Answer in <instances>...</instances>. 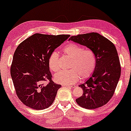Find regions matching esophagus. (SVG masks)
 <instances>
[{
    "mask_svg": "<svg viewBox=\"0 0 131 131\" xmlns=\"http://www.w3.org/2000/svg\"><path fill=\"white\" fill-rule=\"evenodd\" d=\"M63 86H66V87H67V88H74L75 87V85H62Z\"/></svg>",
    "mask_w": 131,
    "mask_h": 131,
    "instance_id": "1",
    "label": "esophagus"
}]
</instances>
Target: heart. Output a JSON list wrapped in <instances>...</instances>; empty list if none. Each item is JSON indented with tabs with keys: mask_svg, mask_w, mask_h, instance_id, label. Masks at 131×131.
I'll use <instances>...</instances> for the list:
<instances>
[{
	"mask_svg": "<svg viewBox=\"0 0 131 131\" xmlns=\"http://www.w3.org/2000/svg\"><path fill=\"white\" fill-rule=\"evenodd\" d=\"M64 53L71 59L69 67L71 69L61 71L54 75V81L65 85L74 84L80 77L85 79L93 74L96 67V58L94 53L88 49H84L78 45L69 43L63 48ZM48 64L51 71L59 70V54L54 51L49 57Z\"/></svg>",
	"mask_w": 131,
	"mask_h": 131,
	"instance_id": "heart-1",
	"label": "heart"
}]
</instances>
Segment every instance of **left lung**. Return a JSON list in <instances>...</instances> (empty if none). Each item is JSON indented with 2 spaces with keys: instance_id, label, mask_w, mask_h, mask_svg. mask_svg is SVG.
<instances>
[{
  "instance_id": "obj_1",
  "label": "left lung",
  "mask_w": 131,
  "mask_h": 131,
  "mask_svg": "<svg viewBox=\"0 0 131 131\" xmlns=\"http://www.w3.org/2000/svg\"><path fill=\"white\" fill-rule=\"evenodd\" d=\"M68 40L86 46L96 58L93 74L84 83L79 85L83 94L76 99L77 104L86 109L104 106L113 97L121 75V65L115 46L96 32L72 36Z\"/></svg>"
}]
</instances>
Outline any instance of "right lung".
<instances>
[{"mask_svg":"<svg viewBox=\"0 0 131 131\" xmlns=\"http://www.w3.org/2000/svg\"><path fill=\"white\" fill-rule=\"evenodd\" d=\"M70 36L35 34L17 48L10 74L17 95L25 106L39 110L52 104L61 85L51 80L49 57Z\"/></svg>","mask_w":131,"mask_h":131,"instance_id":"obj_1","label":"right lung"}]
</instances>
